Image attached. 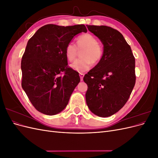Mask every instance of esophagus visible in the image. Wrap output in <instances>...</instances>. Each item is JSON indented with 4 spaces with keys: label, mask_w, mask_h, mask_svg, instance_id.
<instances>
[{
    "label": "esophagus",
    "mask_w": 158,
    "mask_h": 158,
    "mask_svg": "<svg viewBox=\"0 0 158 158\" xmlns=\"http://www.w3.org/2000/svg\"><path fill=\"white\" fill-rule=\"evenodd\" d=\"M84 76V74H83V73H80V80H81V81H82V80H83Z\"/></svg>",
    "instance_id": "34e87169"
}]
</instances>
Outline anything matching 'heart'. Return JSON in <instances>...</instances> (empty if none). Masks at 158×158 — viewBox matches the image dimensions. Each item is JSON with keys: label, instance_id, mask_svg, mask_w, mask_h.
<instances>
[{"label": "heart", "instance_id": "obj_1", "mask_svg": "<svg viewBox=\"0 0 158 158\" xmlns=\"http://www.w3.org/2000/svg\"><path fill=\"white\" fill-rule=\"evenodd\" d=\"M81 52L82 59L76 60L70 67L78 73H84L88 70L92 63L95 64L101 60L103 51L102 47L98 44L97 38L90 33H84L77 38V47L73 42H70L65 48V56L70 62L75 60L78 55V50Z\"/></svg>", "mask_w": 158, "mask_h": 158}]
</instances>
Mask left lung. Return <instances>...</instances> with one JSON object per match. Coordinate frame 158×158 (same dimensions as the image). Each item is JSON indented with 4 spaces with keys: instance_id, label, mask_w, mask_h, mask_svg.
<instances>
[{
    "instance_id": "1",
    "label": "left lung",
    "mask_w": 158,
    "mask_h": 158,
    "mask_svg": "<svg viewBox=\"0 0 158 158\" xmlns=\"http://www.w3.org/2000/svg\"><path fill=\"white\" fill-rule=\"evenodd\" d=\"M103 45L98 64L85 74V100L89 110L101 117L113 115L125 106L135 85V59L121 33L106 26H88Z\"/></svg>"
}]
</instances>
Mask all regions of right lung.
<instances>
[{"label":"right lung","instance_id":"obj_1","mask_svg":"<svg viewBox=\"0 0 158 158\" xmlns=\"http://www.w3.org/2000/svg\"><path fill=\"white\" fill-rule=\"evenodd\" d=\"M81 32H87L83 24H47L27 41L21 62L22 87L38 111L54 115L69 103L80 78L78 72L68 66L64 51Z\"/></svg>","mask_w":158,"mask_h":158}]
</instances>
